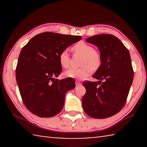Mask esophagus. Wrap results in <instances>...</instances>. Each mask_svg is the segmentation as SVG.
Returning <instances> with one entry per match:
<instances>
[{"mask_svg": "<svg viewBox=\"0 0 147 147\" xmlns=\"http://www.w3.org/2000/svg\"><path fill=\"white\" fill-rule=\"evenodd\" d=\"M82 84L80 82L78 81H76V86H81Z\"/></svg>", "mask_w": 147, "mask_h": 147, "instance_id": "1", "label": "esophagus"}]
</instances>
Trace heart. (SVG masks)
Instances as JSON below:
<instances>
[{
	"label": "heart",
	"instance_id": "heart-1",
	"mask_svg": "<svg viewBox=\"0 0 147 147\" xmlns=\"http://www.w3.org/2000/svg\"><path fill=\"white\" fill-rule=\"evenodd\" d=\"M75 53L80 54L84 58L82 60L80 69H70L65 72V75L68 78L84 80L91 75L93 69H97L101 64L100 54L94 51L93 47L84 42H79L73 48ZM59 62L63 68H68L70 64V57L67 51L64 50L59 55Z\"/></svg>",
	"mask_w": 147,
	"mask_h": 147
}]
</instances>
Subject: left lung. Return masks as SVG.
Masks as SVG:
<instances>
[{"mask_svg":"<svg viewBox=\"0 0 147 147\" xmlns=\"http://www.w3.org/2000/svg\"><path fill=\"white\" fill-rule=\"evenodd\" d=\"M86 41L98 47L101 64L93 76L99 81L83 84V109L91 117L108 118L123 108L128 97L134 78L130 53L113 35H95Z\"/></svg>","mask_w":147,"mask_h":147,"instance_id":"obj_1","label":"left lung"}]
</instances>
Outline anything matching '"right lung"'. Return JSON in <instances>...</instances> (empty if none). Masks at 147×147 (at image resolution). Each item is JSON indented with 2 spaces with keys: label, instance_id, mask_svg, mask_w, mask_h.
<instances>
[{
  "label": "right lung",
  "instance_id": "right-lung-1",
  "mask_svg": "<svg viewBox=\"0 0 147 147\" xmlns=\"http://www.w3.org/2000/svg\"><path fill=\"white\" fill-rule=\"evenodd\" d=\"M82 39L79 36L43 32L22 49L16 67V80L24 105L40 117L58 114L68 91L75 88L73 78L55 79L61 73V51Z\"/></svg>",
  "mask_w": 147,
  "mask_h": 147
}]
</instances>
